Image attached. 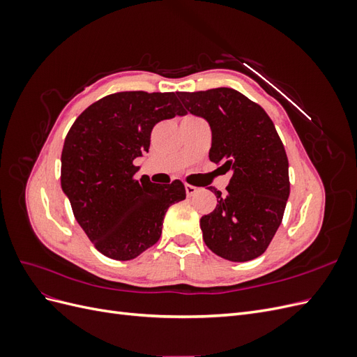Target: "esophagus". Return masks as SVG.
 Instances as JSON below:
<instances>
[{"label":"esophagus","instance_id":"34e87169","mask_svg":"<svg viewBox=\"0 0 357 357\" xmlns=\"http://www.w3.org/2000/svg\"><path fill=\"white\" fill-rule=\"evenodd\" d=\"M185 189H186V195L188 197H193L197 193V190H198V188L192 186V185H185Z\"/></svg>","mask_w":357,"mask_h":357}]
</instances>
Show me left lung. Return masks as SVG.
I'll list each match as a JSON object with an SVG mask.
<instances>
[{
  "label": "left lung",
  "mask_w": 357,
  "mask_h": 357,
  "mask_svg": "<svg viewBox=\"0 0 357 357\" xmlns=\"http://www.w3.org/2000/svg\"><path fill=\"white\" fill-rule=\"evenodd\" d=\"M186 113L211 128L210 160L232 177L218 205L201 218L202 238L218 256L247 262L261 256L283 220L290 193L289 160L261 105L231 88L177 92Z\"/></svg>",
  "instance_id": "left-lung-1"
}]
</instances>
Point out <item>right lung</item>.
<instances>
[{
    "label": "right lung",
    "instance_id": "1",
    "mask_svg": "<svg viewBox=\"0 0 357 357\" xmlns=\"http://www.w3.org/2000/svg\"><path fill=\"white\" fill-rule=\"evenodd\" d=\"M186 114L174 92H117L89 105L73 123L61 155V186L95 248L131 261L158 243L169 205L186 198L174 180L158 186L134 159L149 152L153 126Z\"/></svg>",
    "mask_w": 357,
    "mask_h": 357
}]
</instances>
